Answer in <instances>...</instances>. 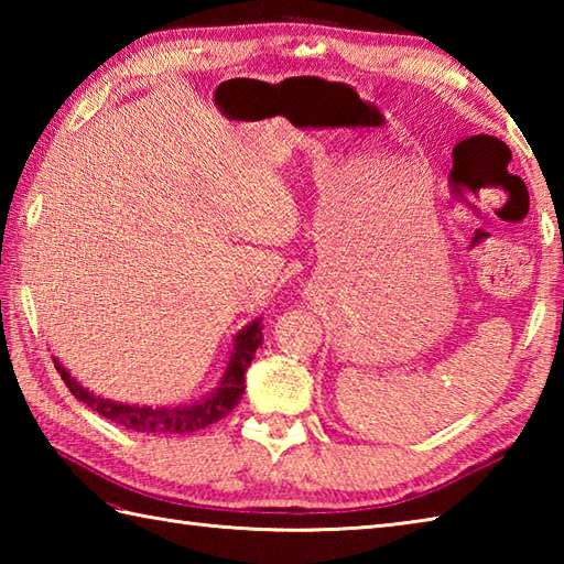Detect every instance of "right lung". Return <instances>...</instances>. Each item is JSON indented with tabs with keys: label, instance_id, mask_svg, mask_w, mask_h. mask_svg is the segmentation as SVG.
I'll use <instances>...</instances> for the list:
<instances>
[{
	"label": "right lung",
	"instance_id": "add662e5",
	"mask_svg": "<svg viewBox=\"0 0 564 564\" xmlns=\"http://www.w3.org/2000/svg\"><path fill=\"white\" fill-rule=\"evenodd\" d=\"M261 319H251L245 329H239L232 339V351L227 358V368L218 382V388L208 392L191 404H176V406H152V404H126L116 402L101 394H94L67 373V368L53 358L59 378L65 380L69 392L75 394L79 402L91 406L94 412L111 419V422L121 424L126 429L140 431V434H194V431L206 429L223 416L230 414L239 404L245 394V376L247 368L254 358L257 349L263 341L261 334Z\"/></svg>",
	"mask_w": 564,
	"mask_h": 564
}]
</instances>
